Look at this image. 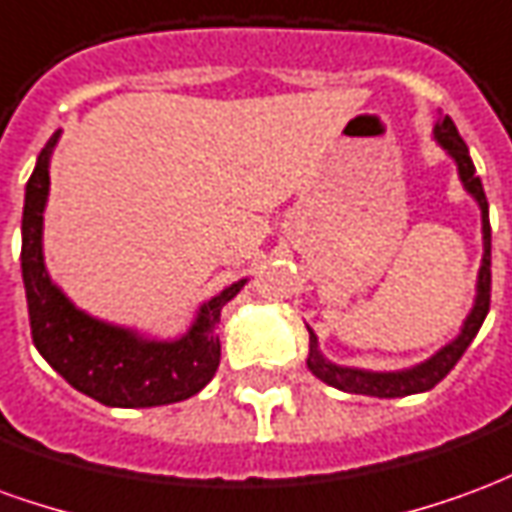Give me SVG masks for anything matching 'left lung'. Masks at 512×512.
I'll return each mask as SVG.
<instances>
[{"mask_svg": "<svg viewBox=\"0 0 512 512\" xmlns=\"http://www.w3.org/2000/svg\"><path fill=\"white\" fill-rule=\"evenodd\" d=\"M436 139L441 147L458 161V172H461L463 186L469 189L474 200L480 202L483 211V266H480V279H477V301H474L472 315L463 323L458 340H452L450 345H444L439 354L430 356L425 365L414 367V370H403V373H367V370H351V367H337L332 362H326L318 351V337L310 332V356H307V367L312 370V376H318L334 389H343L351 395H370V397H406L417 395V392H428L439 384L441 378L450 373L452 367L458 365V359L463 351L472 345V340L480 332L485 315L491 310V222H488V200L480 178L474 175L472 156L469 147L458 134V128L450 120V115H441L436 120Z\"/></svg>", "mask_w": 512, "mask_h": 512, "instance_id": "left-lung-1", "label": "left lung"}]
</instances>
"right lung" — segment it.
Instances as JSON below:
<instances>
[{
  "label": "right lung",
  "instance_id": "1",
  "mask_svg": "<svg viewBox=\"0 0 512 512\" xmlns=\"http://www.w3.org/2000/svg\"><path fill=\"white\" fill-rule=\"evenodd\" d=\"M57 136H51L40 150L27 183L21 219V274L27 288L32 343L73 389L104 406H164L197 395L219 367L222 345L216 337V323L222 307L244 288V279L202 304L191 332L175 343H147L126 329L76 310L51 285L40 249L43 208L49 197V158Z\"/></svg>",
  "mask_w": 512,
  "mask_h": 512
}]
</instances>
